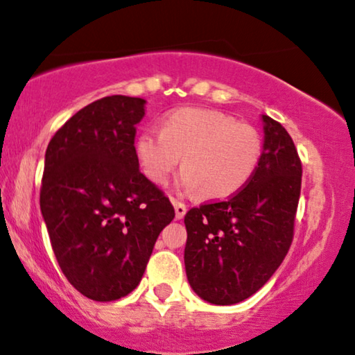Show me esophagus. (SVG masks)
<instances>
[{"instance_id":"esophagus-1","label":"esophagus","mask_w":355,"mask_h":355,"mask_svg":"<svg viewBox=\"0 0 355 355\" xmlns=\"http://www.w3.org/2000/svg\"><path fill=\"white\" fill-rule=\"evenodd\" d=\"M172 203H173V208H175V218L182 220L183 216H185V213H187V207L182 202H178V200H172Z\"/></svg>"}]
</instances>
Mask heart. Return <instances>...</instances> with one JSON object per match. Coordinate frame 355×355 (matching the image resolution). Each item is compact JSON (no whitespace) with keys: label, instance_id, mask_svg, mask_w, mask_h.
<instances>
[{"label":"heart","instance_id":"b5f03b06","mask_svg":"<svg viewBox=\"0 0 355 355\" xmlns=\"http://www.w3.org/2000/svg\"><path fill=\"white\" fill-rule=\"evenodd\" d=\"M134 150L142 172L155 183L168 180L183 155L178 190L220 200L238 193L251 180L263 144L248 123L216 110L182 107L165 115L162 129L140 132Z\"/></svg>","mask_w":355,"mask_h":355}]
</instances>
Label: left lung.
Returning a JSON list of instances; mask_svg holds the SVG:
<instances>
[{"mask_svg": "<svg viewBox=\"0 0 355 355\" xmlns=\"http://www.w3.org/2000/svg\"><path fill=\"white\" fill-rule=\"evenodd\" d=\"M263 153L243 190L228 202L185 215V271L203 301L236 304L261 289L293 241L301 193V160L291 135L261 115Z\"/></svg>", "mask_w": 355, "mask_h": 355, "instance_id": "left-lung-1", "label": "left lung"}]
</instances>
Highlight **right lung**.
I'll return each mask as SVG.
<instances>
[{"label": "right lung", "instance_id": "add662e5", "mask_svg": "<svg viewBox=\"0 0 355 355\" xmlns=\"http://www.w3.org/2000/svg\"><path fill=\"white\" fill-rule=\"evenodd\" d=\"M140 97L85 105L46 148L41 213L59 266L80 294L115 301L142 279L172 203L140 173L134 140Z\"/></svg>", "mask_w": 355, "mask_h": 355}]
</instances>
